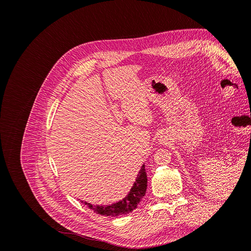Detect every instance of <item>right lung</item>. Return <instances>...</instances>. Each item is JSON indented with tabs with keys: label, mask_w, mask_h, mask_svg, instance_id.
<instances>
[{
	"label": "right lung",
	"mask_w": 251,
	"mask_h": 251,
	"mask_svg": "<svg viewBox=\"0 0 251 251\" xmlns=\"http://www.w3.org/2000/svg\"><path fill=\"white\" fill-rule=\"evenodd\" d=\"M148 187V177L146 173V166L144 164L141 166V169L137 175V178L134 182V184L131 188L130 193L126 196L121 201L114 203L112 205H107V206H100V205H92L86 201H80L87 206L92 209L94 212L98 215L102 216H111V217H117L120 215H127L132 212L135 208H137V205L141 201V199L146 195Z\"/></svg>",
	"instance_id": "obj_1"
}]
</instances>
